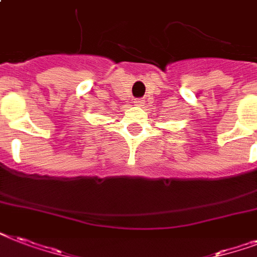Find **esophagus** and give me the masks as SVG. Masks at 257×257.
I'll return each mask as SVG.
<instances>
[{"label":"esophagus","mask_w":257,"mask_h":257,"mask_svg":"<svg viewBox=\"0 0 257 257\" xmlns=\"http://www.w3.org/2000/svg\"><path fill=\"white\" fill-rule=\"evenodd\" d=\"M144 102L145 101L143 100V98H136V100L133 101V104L136 105V106H143V105H144Z\"/></svg>","instance_id":"obj_1"}]
</instances>
